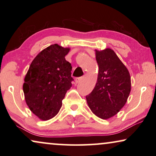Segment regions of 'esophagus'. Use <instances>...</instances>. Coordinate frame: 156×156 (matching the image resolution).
Wrapping results in <instances>:
<instances>
[{"label":"esophagus","instance_id":"esophagus-1","mask_svg":"<svg viewBox=\"0 0 156 156\" xmlns=\"http://www.w3.org/2000/svg\"><path fill=\"white\" fill-rule=\"evenodd\" d=\"M82 80V77L75 78V80H74V81H75V83H79Z\"/></svg>","mask_w":156,"mask_h":156}]
</instances>
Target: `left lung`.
I'll use <instances>...</instances> for the list:
<instances>
[{
    "label": "left lung",
    "mask_w": 156,
    "mask_h": 156,
    "mask_svg": "<svg viewBox=\"0 0 156 156\" xmlns=\"http://www.w3.org/2000/svg\"><path fill=\"white\" fill-rule=\"evenodd\" d=\"M95 53L98 65V78L93 91L86 98L95 115L108 119L118 113L127 103L132 86L131 76L112 49L95 50Z\"/></svg>",
    "instance_id": "8db88e82"
}]
</instances>
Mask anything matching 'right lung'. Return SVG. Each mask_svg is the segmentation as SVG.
Wrapping results in <instances>:
<instances>
[{"instance_id":"1","label":"right lung","mask_w":156,"mask_h":156,"mask_svg":"<svg viewBox=\"0 0 156 156\" xmlns=\"http://www.w3.org/2000/svg\"><path fill=\"white\" fill-rule=\"evenodd\" d=\"M70 48L57 44L41 51L24 76L23 91L29 109L41 120L58 113L62 101L72 87V65L65 60Z\"/></svg>"}]
</instances>
